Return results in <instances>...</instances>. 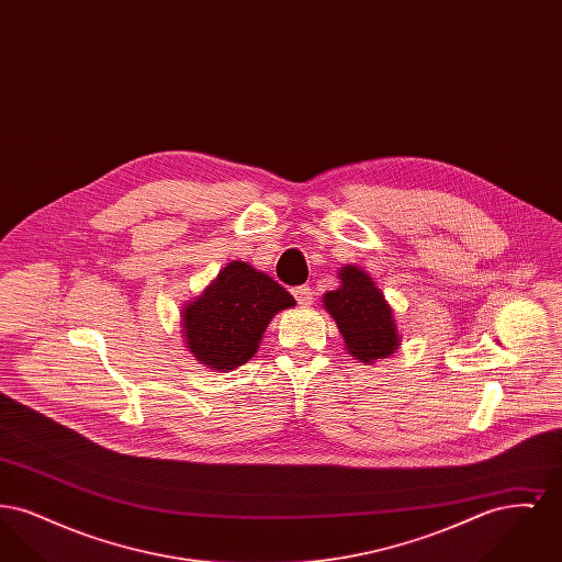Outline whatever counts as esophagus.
<instances>
[{
    "label": "esophagus",
    "instance_id": "1",
    "mask_svg": "<svg viewBox=\"0 0 562 562\" xmlns=\"http://www.w3.org/2000/svg\"><path fill=\"white\" fill-rule=\"evenodd\" d=\"M293 294L299 305H312L314 293H312V289H310V286H305V284H303V286H294Z\"/></svg>",
    "mask_w": 562,
    "mask_h": 562
}]
</instances>
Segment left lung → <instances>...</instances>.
I'll list each match as a JSON object with an SVG mask.
<instances>
[{
	"mask_svg": "<svg viewBox=\"0 0 562 562\" xmlns=\"http://www.w3.org/2000/svg\"><path fill=\"white\" fill-rule=\"evenodd\" d=\"M341 286L324 294V307L335 318L351 356L362 362L385 358L398 348V333L390 305L362 269H341Z\"/></svg>",
	"mask_w": 562,
	"mask_h": 562,
	"instance_id": "8db88e82",
	"label": "left lung"
}]
</instances>
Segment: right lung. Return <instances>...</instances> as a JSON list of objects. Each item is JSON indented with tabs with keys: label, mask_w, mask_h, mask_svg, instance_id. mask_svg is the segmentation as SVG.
<instances>
[{
	"label": "right lung",
	"mask_w": 562,
	"mask_h": 562,
	"mask_svg": "<svg viewBox=\"0 0 562 562\" xmlns=\"http://www.w3.org/2000/svg\"><path fill=\"white\" fill-rule=\"evenodd\" d=\"M293 305L268 273L234 261L183 312L189 351L214 371H234L255 356L273 314Z\"/></svg>",
	"instance_id": "1"
}]
</instances>
